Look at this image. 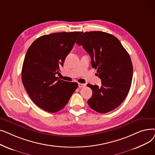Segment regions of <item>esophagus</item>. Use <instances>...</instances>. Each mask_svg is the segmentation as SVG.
Instances as JSON below:
<instances>
[{
    "instance_id": "obj_1",
    "label": "esophagus",
    "mask_w": 155,
    "mask_h": 155,
    "mask_svg": "<svg viewBox=\"0 0 155 155\" xmlns=\"http://www.w3.org/2000/svg\"><path fill=\"white\" fill-rule=\"evenodd\" d=\"M85 86H86V84H78V87H79V88L85 87Z\"/></svg>"
}]
</instances>
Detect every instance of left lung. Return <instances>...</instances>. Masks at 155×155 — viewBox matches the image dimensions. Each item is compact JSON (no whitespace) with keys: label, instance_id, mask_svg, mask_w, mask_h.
Instances as JSON below:
<instances>
[{"label":"left lung","instance_id":"left-lung-1","mask_svg":"<svg viewBox=\"0 0 155 155\" xmlns=\"http://www.w3.org/2000/svg\"><path fill=\"white\" fill-rule=\"evenodd\" d=\"M76 43L90 54L92 67L102 81L101 87L87 84L92 91L88 105L99 113L113 110L124 101L131 85L133 68L129 53L117 38L102 31L85 32Z\"/></svg>","mask_w":155,"mask_h":155}]
</instances>
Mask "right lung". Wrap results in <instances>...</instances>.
Instances as JSON below:
<instances>
[{"label":"right lung","instance_id":"obj_1","mask_svg":"<svg viewBox=\"0 0 155 155\" xmlns=\"http://www.w3.org/2000/svg\"><path fill=\"white\" fill-rule=\"evenodd\" d=\"M82 32L43 35L28 48L22 68V82L31 100L48 112L61 110L78 88L76 82L56 77Z\"/></svg>","mask_w":155,"mask_h":155}]
</instances>
